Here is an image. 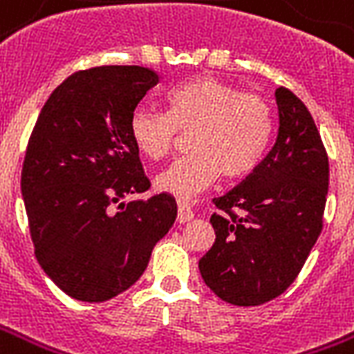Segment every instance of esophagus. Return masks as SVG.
<instances>
[{"label": "esophagus", "instance_id": "1", "mask_svg": "<svg viewBox=\"0 0 354 354\" xmlns=\"http://www.w3.org/2000/svg\"><path fill=\"white\" fill-rule=\"evenodd\" d=\"M178 223L183 225V223H189V221L195 219V213L193 209L187 206V204H183V202H178Z\"/></svg>", "mask_w": 354, "mask_h": 354}]
</instances>
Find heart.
Here are the masks:
<instances>
[{"mask_svg": "<svg viewBox=\"0 0 354 354\" xmlns=\"http://www.w3.org/2000/svg\"><path fill=\"white\" fill-rule=\"evenodd\" d=\"M165 104L167 113L141 107L129 118L135 148L152 161L171 152L178 129L189 131L191 152L156 178L159 189L191 196L219 174L234 180L260 163L273 131L271 109L261 96L201 75L169 91Z\"/></svg>", "mask_w": 354, "mask_h": 354, "instance_id": "obj_1", "label": "heart"}]
</instances>
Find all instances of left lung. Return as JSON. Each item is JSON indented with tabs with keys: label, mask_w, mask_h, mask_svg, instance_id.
<instances>
[{
	"label": "left lung",
	"mask_w": 354,
	"mask_h": 354,
	"mask_svg": "<svg viewBox=\"0 0 354 354\" xmlns=\"http://www.w3.org/2000/svg\"><path fill=\"white\" fill-rule=\"evenodd\" d=\"M279 133L266 159L237 187L213 198V247L198 269L215 295L258 306L301 273L323 228L328 158L306 105L279 87Z\"/></svg>",
	"instance_id": "8db88e82"
}]
</instances>
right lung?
Instances as JSON below:
<instances>
[{"label": "right lung", "instance_id": "right-lung-1", "mask_svg": "<svg viewBox=\"0 0 354 354\" xmlns=\"http://www.w3.org/2000/svg\"><path fill=\"white\" fill-rule=\"evenodd\" d=\"M158 83L145 66L80 70L51 93L29 137L21 195L35 256L72 299L104 303L128 290L176 221L167 193L112 209L150 187L129 118Z\"/></svg>", "mask_w": 354, "mask_h": 354}]
</instances>
